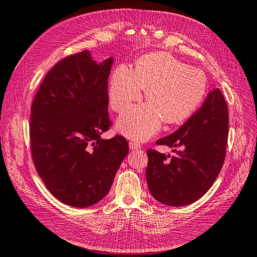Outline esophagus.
<instances>
[{"mask_svg": "<svg viewBox=\"0 0 257 257\" xmlns=\"http://www.w3.org/2000/svg\"><path fill=\"white\" fill-rule=\"evenodd\" d=\"M141 148H142V145L139 144L138 142H136V141H132V142H130V149H131V150L141 149Z\"/></svg>", "mask_w": 257, "mask_h": 257, "instance_id": "obj_1", "label": "esophagus"}]
</instances>
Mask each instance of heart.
<instances>
[{"label": "heart", "instance_id": "obj_1", "mask_svg": "<svg viewBox=\"0 0 257 257\" xmlns=\"http://www.w3.org/2000/svg\"><path fill=\"white\" fill-rule=\"evenodd\" d=\"M149 102L130 108L118 120L123 135L147 141L160 131L163 121L180 123L195 111L206 94L207 79L199 68L188 66L167 52L141 57L135 69L120 65L111 75L109 102L116 112L141 99Z\"/></svg>", "mask_w": 257, "mask_h": 257}]
</instances>
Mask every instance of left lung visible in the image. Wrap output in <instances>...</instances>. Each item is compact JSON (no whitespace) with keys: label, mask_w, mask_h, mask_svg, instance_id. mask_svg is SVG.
Segmentation results:
<instances>
[{"label":"left lung","mask_w":257,"mask_h":257,"mask_svg":"<svg viewBox=\"0 0 257 257\" xmlns=\"http://www.w3.org/2000/svg\"><path fill=\"white\" fill-rule=\"evenodd\" d=\"M228 136V109L220 89L209 92L199 109L157 145L180 148L176 157L147 150L146 179L160 203L180 207L199 199L223 166Z\"/></svg>","instance_id":"1"}]
</instances>
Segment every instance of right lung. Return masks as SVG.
<instances>
[{"label":"right lung","instance_id":"right-lung-1","mask_svg":"<svg viewBox=\"0 0 257 257\" xmlns=\"http://www.w3.org/2000/svg\"><path fill=\"white\" fill-rule=\"evenodd\" d=\"M113 59L100 63L84 50L54 65L31 107L30 138L38 175L63 204L85 208L109 192L127 155L126 139L100 138L110 126L108 77Z\"/></svg>","mask_w":257,"mask_h":257}]
</instances>
